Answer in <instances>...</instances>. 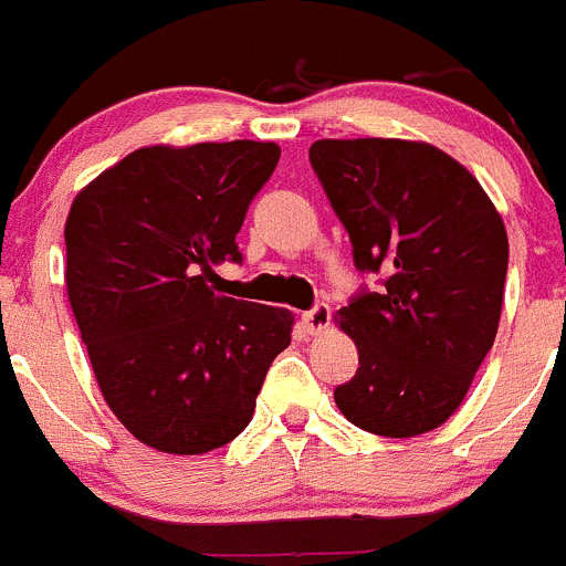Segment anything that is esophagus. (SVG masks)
<instances>
[{
  "mask_svg": "<svg viewBox=\"0 0 566 566\" xmlns=\"http://www.w3.org/2000/svg\"><path fill=\"white\" fill-rule=\"evenodd\" d=\"M301 321H304V326H307L310 335H321V332L329 329L332 313H329V307H326V304H315L310 313H304V318H301Z\"/></svg>",
  "mask_w": 566,
  "mask_h": 566,
  "instance_id": "34e87169",
  "label": "esophagus"
}]
</instances>
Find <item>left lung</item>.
<instances>
[{
	"label": "left lung",
	"mask_w": 566,
	"mask_h": 566,
	"mask_svg": "<svg viewBox=\"0 0 566 566\" xmlns=\"http://www.w3.org/2000/svg\"><path fill=\"white\" fill-rule=\"evenodd\" d=\"M310 161L355 245L357 271L385 273L335 321L360 368L335 388L352 424L413 438L450 419L494 346L509 234L478 178L427 142L318 139Z\"/></svg>",
	"instance_id": "1"
}]
</instances>
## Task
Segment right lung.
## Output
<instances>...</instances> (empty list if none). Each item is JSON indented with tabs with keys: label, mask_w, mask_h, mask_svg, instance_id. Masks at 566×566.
<instances>
[{
	"label": "right lung",
	"mask_w": 566,
	"mask_h": 566,
	"mask_svg": "<svg viewBox=\"0 0 566 566\" xmlns=\"http://www.w3.org/2000/svg\"><path fill=\"white\" fill-rule=\"evenodd\" d=\"M279 156L251 139L139 147L72 200L69 304L105 405L153 450L234 441L290 346V310L209 287L214 265L240 262L237 231Z\"/></svg>",
	"instance_id": "obj_1"
}]
</instances>
